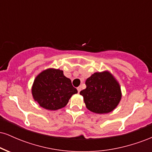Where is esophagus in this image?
Returning <instances> with one entry per match:
<instances>
[{
	"label": "esophagus",
	"instance_id": "obj_1",
	"mask_svg": "<svg viewBox=\"0 0 152 152\" xmlns=\"http://www.w3.org/2000/svg\"><path fill=\"white\" fill-rule=\"evenodd\" d=\"M77 90H78V93H79V92L81 91V86H78V88H77Z\"/></svg>",
	"mask_w": 152,
	"mask_h": 152
}]
</instances>
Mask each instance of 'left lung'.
<instances>
[{
    "mask_svg": "<svg viewBox=\"0 0 152 152\" xmlns=\"http://www.w3.org/2000/svg\"><path fill=\"white\" fill-rule=\"evenodd\" d=\"M83 96L86 108L96 114H107L114 110L121 99L119 83L108 71L96 72L86 81Z\"/></svg>",
    "mask_w": 152,
    "mask_h": 152,
    "instance_id": "8db88e82",
    "label": "left lung"
}]
</instances>
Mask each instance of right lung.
I'll use <instances>...</instances> for the list:
<instances>
[{
	"label": "right lung",
	"instance_id": "obj_1",
	"mask_svg": "<svg viewBox=\"0 0 152 152\" xmlns=\"http://www.w3.org/2000/svg\"><path fill=\"white\" fill-rule=\"evenodd\" d=\"M31 91L34 100L41 107L53 111L66 106L72 95L78 93L64 71L55 69L40 73L35 78Z\"/></svg>",
	"mask_w": 152,
	"mask_h": 152
}]
</instances>
